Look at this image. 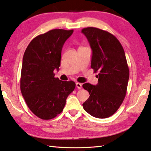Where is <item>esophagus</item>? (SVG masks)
I'll use <instances>...</instances> for the list:
<instances>
[{"label":"esophagus","instance_id":"esophagus-1","mask_svg":"<svg viewBox=\"0 0 151 151\" xmlns=\"http://www.w3.org/2000/svg\"><path fill=\"white\" fill-rule=\"evenodd\" d=\"M76 87H77V88L78 89H81V87H82V85H81V83H80L77 82L76 83Z\"/></svg>","mask_w":151,"mask_h":151}]
</instances>
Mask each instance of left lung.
<instances>
[{"instance_id": "8db88e82", "label": "left lung", "mask_w": 151, "mask_h": 151, "mask_svg": "<svg viewBox=\"0 0 151 151\" xmlns=\"http://www.w3.org/2000/svg\"><path fill=\"white\" fill-rule=\"evenodd\" d=\"M81 32L92 50L91 68L99 73L97 85L83 84L90 93L83 108L93 117L108 118L120 108L127 93L129 68L124 49L118 39L106 31L87 27Z\"/></svg>"}]
</instances>
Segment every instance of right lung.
Wrapping results in <instances>:
<instances>
[{
	"label": "right lung",
	"mask_w": 151,
	"mask_h": 151,
	"mask_svg": "<svg viewBox=\"0 0 151 151\" xmlns=\"http://www.w3.org/2000/svg\"><path fill=\"white\" fill-rule=\"evenodd\" d=\"M73 30L53 29L32 40L24 51L20 88L27 105L43 120L56 117L63 110L76 83L61 81L53 71L59 70L64 43Z\"/></svg>",
	"instance_id": "add662e5"
}]
</instances>
